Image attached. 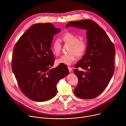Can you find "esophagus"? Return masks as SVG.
<instances>
[{
    "label": "esophagus",
    "instance_id": "1",
    "mask_svg": "<svg viewBox=\"0 0 126 126\" xmlns=\"http://www.w3.org/2000/svg\"><path fill=\"white\" fill-rule=\"evenodd\" d=\"M68 70H69V72H71V71H72V68L71 67H68Z\"/></svg>",
    "mask_w": 126,
    "mask_h": 126
}]
</instances>
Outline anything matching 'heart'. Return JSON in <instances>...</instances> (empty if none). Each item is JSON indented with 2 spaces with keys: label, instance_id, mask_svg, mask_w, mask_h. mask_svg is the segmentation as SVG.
Returning a JSON list of instances; mask_svg holds the SVG:
<instances>
[{
  "label": "heart",
  "instance_id": "1",
  "mask_svg": "<svg viewBox=\"0 0 126 126\" xmlns=\"http://www.w3.org/2000/svg\"><path fill=\"white\" fill-rule=\"evenodd\" d=\"M62 40L66 44L70 45L68 54L63 55L57 59L58 64L70 65L74 62L77 56H82L86 49V43L85 41L79 40L77 35L70 32L64 33L61 36ZM61 44L59 40L55 39L53 42L52 51L54 55L58 56L61 52Z\"/></svg>",
  "mask_w": 126,
  "mask_h": 126
}]
</instances>
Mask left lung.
<instances>
[{
  "mask_svg": "<svg viewBox=\"0 0 126 126\" xmlns=\"http://www.w3.org/2000/svg\"><path fill=\"white\" fill-rule=\"evenodd\" d=\"M69 26L87 30L86 51L74 70L79 80L74 94L81 99L95 98L104 91L114 74V44L104 29L93 20L70 21L66 25L67 28ZM79 67L86 71L79 70Z\"/></svg>",
  "mask_w": 126,
  "mask_h": 126,
  "instance_id": "1",
  "label": "left lung"
}]
</instances>
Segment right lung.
Masks as SVG:
<instances>
[{"instance_id": "add662e5", "label": "right lung", "mask_w": 126, "mask_h": 126, "mask_svg": "<svg viewBox=\"0 0 126 126\" xmlns=\"http://www.w3.org/2000/svg\"><path fill=\"white\" fill-rule=\"evenodd\" d=\"M60 31L50 23L35 24L15 44L12 71L21 92L32 100L44 102L54 97L57 83L69 73L63 64L50 69L55 62L51 44Z\"/></svg>"}]
</instances>
